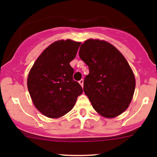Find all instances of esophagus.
<instances>
[{
  "instance_id": "esophagus-1",
  "label": "esophagus",
  "mask_w": 157,
  "mask_h": 157,
  "mask_svg": "<svg viewBox=\"0 0 157 157\" xmlns=\"http://www.w3.org/2000/svg\"><path fill=\"white\" fill-rule=\"evenodd\" d=\"M79 83H80V86H81V87H83V79H81V80H80V81H79Z\"/></svg>"
}]
</instances>
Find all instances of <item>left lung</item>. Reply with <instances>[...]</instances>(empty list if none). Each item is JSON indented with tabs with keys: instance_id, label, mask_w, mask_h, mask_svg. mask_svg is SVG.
Returning <instances> with one entry per match:
<instances>
[{
	"instance_id": "8db88e82",
	"label": "left lung",
	"mask_w": 157,
	"mask_h": 157,
	"mask_svg": "<svg viewBox=\"0 0 157 157\" xmlns=\"http://www.w3.org/2000/svg\"><path fill=\"white\" fill-rule=\"evenodd\" d=\"M79 56L89 67L83 91L94 109L107 118L122 114L136 88L134 74L126 59L109 42L93 39L80 45Z\"/></svg>"
}]
</instances>
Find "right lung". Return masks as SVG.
I'll return each mask as SVG.
<instances>
[{"mask_svg": "<svg viewBox=\"0 0 157 157\" xmlns=\"http://www.w3.org/2000/svg\"><path fill=\"white\" fill-rule=\"evenodd\" d=\"M80 42L57 40L40 54L29 71L27 86L35 107L48 118H57L71 111L81 86L73 80L70 63L76 57Z\"/></svg>", "mask_w": 157, "mask_h": 157, "instance_id": "add662e5", "label": "right lung"}]
</instances>
